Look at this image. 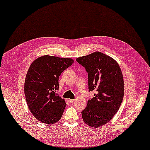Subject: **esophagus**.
<instances>
[{
  "mask_svg": "<svg viewBox=\"0 0 150 150\" xmlns=\"http://www.w3.org/2000/svg\"><path fill=\"white\" fill-rule=\"evenodd\" d=\"M69 102L70 103H74L75 102V100H73V99H69Z\"/></svg>",
  "mask_w": 150,
  "mask_h": 150,
  "instance_id": "obj_1",
  "label": "esophagus"
}]
</instances>
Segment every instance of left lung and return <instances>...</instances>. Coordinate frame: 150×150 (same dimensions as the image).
<instances>
[{
    "label": "left lung",
    "instance_id": "obj_1",
    "mask_svg": "<svg viewBox=\"0 0 150 150\" xmlns=\"http://www.w3.org/2000/svg\"><path fill=\"white\" fill-rule=\"evenodd\" d=\"M88 74L89 91L96 94L81 112L86 125L98 127L107 124L118 111L124 96V80L119 65L99 51L76 59Z\"/></svg>",
    "mask_w": 150,
    "mask_h": 150
}]
</instances>
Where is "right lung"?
I'll list each match as a JSON object with an SVG mask.
<instances>
[{
	"label": "right lung",
	"mask_w": 150,
	"mask_h": 150,
	"mask_svg": "<svg viewBox=\"0 0 150 150\" xmlns=\"http://www.w3.org/2000/svg\"><path fill=\"white\" fill-rule=\"evenodd\" d=\"M73 63L71 58L45 55L31 64L24 94L29 110L39 121L53 125L61 118L66 103L57 93L59 76Z\"/></svg>",
	"instance_id": "add662e5"
}]
</instances>
